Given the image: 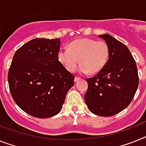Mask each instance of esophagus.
<instances>
[{
	"label": "esophagus",
	"instance_id": "34e87169",
	"mask_svg": "<svg viewBox=\"0 0 146 146\" xmlns=\"http://www.w3.org/2000/svg\"><path fill=\"white\" fill-rule=\"evenodd\" d=\"M80 80V78H78V77H75V78H74V82H78V81H79Z\"/></svg>",
	"mask_w": 146,
	"mask_h": 146
}]
</instances>
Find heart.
I'll use <instances>...</instances> for the list:
<instances>
[{"label":"heart","instance_id":"heart-1","mask_svg":"<svg viewBox=\"0 0 146 146\" xmlns=\"http://www.w3.org/2000/svg\"><path fill=\"white\" fill-rule=\"evenodd\" d=\"M57 56L69 72H74L80 62V72L93 74L101 72L105 66L109 56V47L104 40L79 38L72 42L68 48H60Z\"/></svg>","mask_w":146,"mask_h":146}]
</instances>
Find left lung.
<instances>
[{
	"label": "left lung",
	"mask_w": 146,
	"mask_h": 146,
	"mask_svg": "<svg viewBox=\"0 0 146 146\" xmlns=\"http://www.w3.org/2000/svg\"><path fill=\"white\" fill-rule=\"evenodd\" d=\"M108 43L109 58L92 78H86L84 99L90 110L100 116H112L129 105L137 92L139 78L137 64L126 45L109 34L98 36Z\"/></svg>",
	"instance_id": "obj_1"
}]
</instances>
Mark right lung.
<instances>
[{
  "instance_id": "1",
  "label": "right lung",
  "mask_w": 146,
  "mask_h": 146,
  "mask_svg": "<svg viewBox=\"0 0 146 146\" xmlns=\"http://www.w3.org/2000/svg\"><path fill=\"white\" fill-rule=\"evenodd\" d=\"M60 39L34 38L16 50L8 72L12 97L23 111L40 119L60 113L74 77L59 61Z\"/></svg>"
}]
</instances>
